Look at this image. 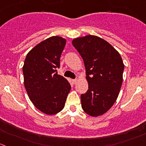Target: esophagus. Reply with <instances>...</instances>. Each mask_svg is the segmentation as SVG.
Wrapping results in <instances>:
<instances>
[{
	"label": "esophagus",
	"mask_w": 146,
	"mask_h": 146,
	"mask_svg": "<svg viewBox=\"0 0 146 146\" xmlns=\"http://www.w3.org/2000/svg\"><path fill=\"white\" fill-rule=\"evenodd\" d=\"M72 82L74 83V84H76V83L77 82V79H75V80H72Z\"/></svg>",
	"instance_id": "obj_1"
}]
</instances>
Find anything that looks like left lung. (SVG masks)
<instances>
[{
  "instance_id": "obj_1",
  "label": "left lung",
  "mask_w": 146,
  "mask_h": 146,
  "mask_svg": "<svg viewBox=\"0 0 146 146\" xmlns=\"http://www.w3.org/2000/svg\"><path fill=\"white\" fill-rule=\"evenodd\" d=\"M72 44L82 57L88 90L81 95L82 108L90 116L103 115L118 97L124 64L118 51L102 38L88 35Z\"/></svg>"
}]
</instances>
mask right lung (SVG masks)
<instances>
[{"instance_id": "right-lung-1", "label": "right lung", "mask_w": 146, "mask_h": 146, "mask_svg": "<svg viewBox=\"0 0 146 146\" xmlns=\"http://www.w3.org/2000/svg\"><path fill=\"white\" fill-rule=\"evenodd\" d=\"M65 44L66 40L59 36L41 41L28 53L23 66L29 99L46 115H54L63 109L71 90L69 82L56 70Z\"/></svg>"}]
</instances>
